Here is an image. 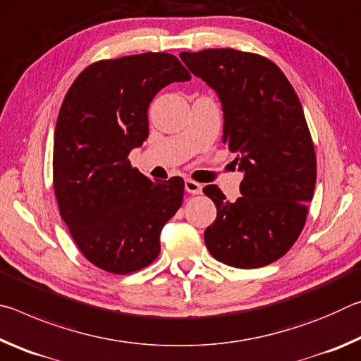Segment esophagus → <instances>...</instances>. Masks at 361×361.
Segmentation results:
<instances>
[{"instance_id":"obj_1","label":"esophagus","mask_w":361,"mask_h":361,"mask_svg":"<svg viewBox=\"0 0 361 361\" xmlns=\"http://www.w3.org/2000/svg\"><path fill=\"white\" fill-rule=\"evenodd\" d=\"M185 189L189 194H200L202 192V185L194 180H186L185 181Z\"/></svg>"}]
</instances>
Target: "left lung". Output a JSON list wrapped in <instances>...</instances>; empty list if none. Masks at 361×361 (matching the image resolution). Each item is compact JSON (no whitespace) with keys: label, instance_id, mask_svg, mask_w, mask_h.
I'll return each mask as SVG.
<instances>
[{"label":"left lung","instance_id":"left-lung-1","mask_svg":"<svg viewBox=\"0 0 361 361\" xmlns=\"http://www.w3.org/2000/svg\"><path fill=\"white\" fill-rule=\"evenodd\" d=\"M180 59L216 92L223 143L243 173L235 202L215 185L204 188L216 205L205 245L232 267L271 264L296 242L314 197L317 159L301 102L282 70L258 54L205 49Z\"/></svg>","mask_w":361,"mask_h":361}]
</instances>
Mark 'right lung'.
<instances>
[{"label":"right lung","instance_id":"add662e5","mask_svg":"<svg viewBox=\"0 0 361 361\" xmlns=\"http://www.w3.org/2000/svg\"><path fill=\"white\" fill-rule=\"evenodd\" d=\"M191 75L172 54L146 52L89 65L66 92L54 133L60 216L94 266L130 274L161 253V231L181 207L180 176L151 181L129 152L148 138L159 90Z\"/></svg>","mask_w":361,"mask_h":361}]
</instances>
